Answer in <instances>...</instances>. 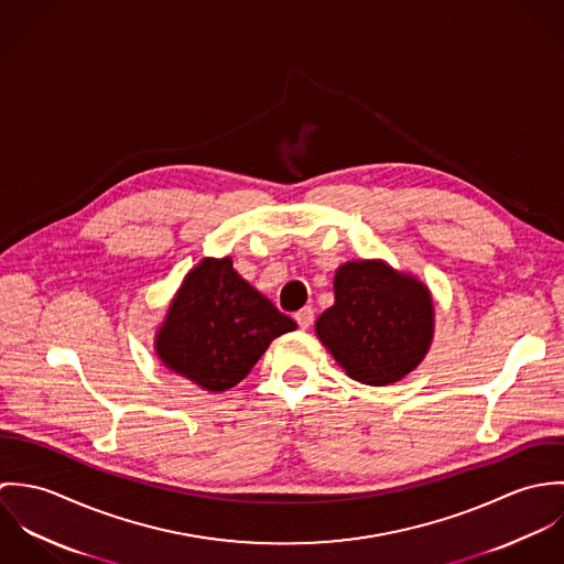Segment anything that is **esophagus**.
I'll return each instance as SVG.
<instances>
[{
    "mask_svg": "<svg viewBox=\"0 0 564 564\" xmlns=\"http://www.w3.org/2000/svg\"><path fill=\"white\" fill-rule=\"evenodd\" d=\"M313 319H315V313H313L311 306H304L302 311L295 313V322H297V325H300L302 329H308V327L313 325Z\"/></svg>",
    "mask_w": 564,
    "mask_h": 564,
    "instance_id": "34e87169",
    "label": "esophagus"
}]
</instances>
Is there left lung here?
Masks as SVG:
<instances>
[{"label": "left lung", "instance_id": "1", "mask_svg": "<svg viewBox=\"0 0 564 564\" xmlns=\"http://www.w3.org/2000/svg\"><path fill=\"white\" fill-rule=\"evenodd\" d=\"M315 332L351 380L387 387L430 351L434 300L416 275L380 258L349 260L334 273V304L319 315Z\"/></svg>", "mask_w": 564, "mask_h": 564}]
</instances>
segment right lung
I'll list each match as a JSON object with an SVG mask.
<instances>
[{
  "mask_svg": "<svg viewBox=\"0 0 564 564\" xmlns=\"http://www.w3.org/2000/svg\"><path fill=\"white\" fill-rule=\"evenodd\" d=\"M297 323L235 271L232 258H202L171 297L154 334L162 365L210 393L237 387L273 338Z\"/></svg>",
  "mask_w": 564,
  "mask_h": 564,
  "instance_id": "1",
  "label": "right lung"
}]
</instances>
